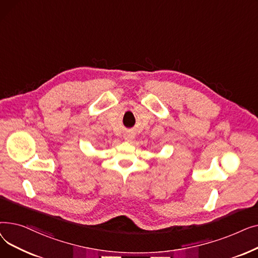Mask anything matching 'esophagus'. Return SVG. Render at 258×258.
I'll return each mask as SVG.
<instances>
[{"instance_id": "1", "label": "esophagus", "mask_w": 258, "mask_h": 258, "mask_svg": "<svg viewBox=\"0 0 258 258\" xmlns=\"http://www.w3.org/2000/svg\"><path fill=\"white\" fill-rule=\"evenodd\" d=\"M133 138H134V136H133L132 134H126L125 136H124V139H125L126 141H131Z\"/></svg>"}]
</instances>
